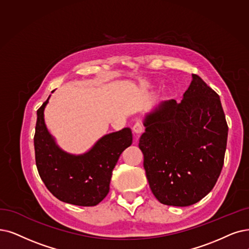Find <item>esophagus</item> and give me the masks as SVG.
I'll use <instances>...</instances> for the list:
<instances>
[{
	"mask_svg": "<svg viewBox=\"0 0 249 249\" xmlns=\"http://www.w3.org/2000/svg\"><path fill=\"white\" fill-rule=\"evenodd\" d=\"M133 131L136 135H141L144 132V125L141 121H138L134 126H133Z\"/></svg>",
	"mask_w": 249,
	"mask_h": 249,
	"instance_id": "1",
	"label": "esophagus"
}]
</instances>
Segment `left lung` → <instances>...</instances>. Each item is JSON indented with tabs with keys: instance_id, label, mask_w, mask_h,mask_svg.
Returning <instances> with one entry per match:
<instances>
[{
	"instance_id": "8db88e82",
	"label": "left lung",
	"mask_w": 249,
	"mask_h": 249,
	"mask_svg": "<svg viewBox=\"0 0 249 249\" xmlns=\"http://www.w3.org/2000/svg\"><path fill=\"white\" fill-rule=\"evenodd\" d=\"M192 76L181 103L163 102L147 115L139 141L149 186L166 205L201 200L224 165L228 124L220 96L200 76Z\"/></svg>"
}]
</instances>
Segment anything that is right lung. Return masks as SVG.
Wrapping results in <instances>:
<instances>
[{"label": "right lung", "instance_id": "right-lung-1", "mask_svg": "<svg viewBox=\"0 0 249 249\" xmlns=\"http://www.w3.org/2000/svg\"><path fill=\"white\" fill-rule=\"evenodd\" d=\"M47 103L48 100L36 111L34 143L38 175L59 200L79 206L97 205L109 192L119 156L132 145V132L125 127L104 136L83 155L67 154L55 144L47 130L44 122Z\"/></svg>", "mask_w": 249, "mask_h": 249}]
</instances>
